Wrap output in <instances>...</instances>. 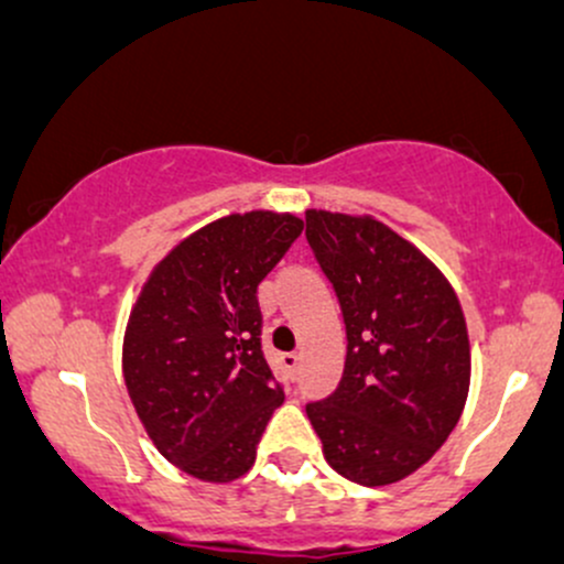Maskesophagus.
<instances>
[{
	"label": "esophagus",
	"instance_id": "1",
	"mask_svg": "<svg viewBox=\"0 0 564 564\" xmlns=\"http://www.w3.org/2000/svg\"><path fill=\"white\" fill-rule=\"evenodd\" d=\"M300 360H302L300 352H283V366H286L291 373H296V368H300Z\"/></svg>",
	"mask_w": 564,
	"mask_h": 564
}]
</instances>
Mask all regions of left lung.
Returning a JSON list of instances; mask_svg holds the SVG:
<instances>
[{"label":"left lung","instance_id":"8db88e82","mask_svg":"<svg viewBox=\"0 0 564 564\" xmlns=\"http://www.w3.org/2000/svg\"><path fill=\"white\" fill-rule=\"evenodd\" d=\"M310 249L347 328L339 387L307 403L323 456L347 480L390 485L435 456L469 392L462 304L422 251L373 217L307 209Z\"/></svg>","mask_w":564,"mask_h":564}]
</instances>
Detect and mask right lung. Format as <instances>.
Listing matches in <instances>:
<instances>
[{
	"label": "right lung",
	"mask_w": 564,
	"mask_h": 564,
	"mask_svg": "<svg viewBox=\"0 0 564 564\" xmlns=\"http://www.w3.org/2000/svg\"><path fill=\"white\" fill-rule=\"evenodd\" d=\"M294 215L209 223L153 268L124 334V381L161 456L206 482L246 475L283 387L262 352L257 286L300 238Z\"/></svg>",
	"instance_id": "obj_1"
}]
</instances>
